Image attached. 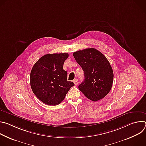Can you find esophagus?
<instances>
[{
    "label": "esophagus",
    "instance_id": "obj_1",
    "mask_svg": "<svg viewBox=\"0 0 146 146\" xmlns=\"http://www.w3.org/2000/svg\"><path fill=\"white\" fill-rule=\"evenodd\" d=\"M78 79H75V80H73V82L74 83L75 86H77V85L78 84Z\"/></svg>",
    "mask_w": 146,
    "mask_h": 146
}]
</instances>
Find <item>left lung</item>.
<instances>
[{
  "mask_svg": "<svg viewBox=\"0 0 146 146\" xmlns=\"http://www.w3.org/2000/svg\"><path fill=\"white\" fill-rule=\"evenodd\" d=\"M73 55L84 73V80L78 89L92 101L105 97L111 90L114 77L106 56L94 48L76 51Z\"/></svg>",
  "mask_w": 146,
  "mask_h": 146,
  "instance_id": "left-lung-1",
  "label": "left lung"
}]
</instances>
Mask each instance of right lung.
<instances>
[{
    "label": "right lung",
    "instance_id": "add662e5",
    "mask_svg": "<svg viewBox=\"0 0 146 146\" xmlns=\"http://www.w3.org/2000/svg\"><path fill=\"white\" fill-rule=\"evenodd\" d=\"M68 53L48 54L41 57L33 65L30 75L33 92L42 102L56 106L63 100L74 86L67 81V72L63 69Z\"/></svg>",
    "mask_w": 146,
    "mask_h": 146
}]
</instances>
